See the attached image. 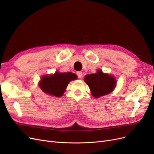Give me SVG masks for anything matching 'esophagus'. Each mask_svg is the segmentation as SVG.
<instances>
[{
    "label": "esophagus",
    "instance_id": "34e87169",
    "mask_svg": "<svg viewBox=\"0 0 154 154\" xmlns=\"http://www.w3.org/2000/svg\"><path fill=\"white\" fill-rule=\"evenodd\" d=\"M76 74H77V76H78V78H81L82 77V72L81 71H79V72H77Z\"/></svg>",
    "mask_w": 154,
    "mask_h": 154
}]
</instances>
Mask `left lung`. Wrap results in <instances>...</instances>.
<instances>
[{
  "label": "left lung",
  "instance_id": "obj_1",
  "mask_svg": "<svg viewBox=\"0 0 154 154\" xmlns=\"http://www.w3.org/2000/svg\"><path fill=\"white\" fill-rule=\"evenodd\" d=\"M84 80L90 88L92 95L97 98L109 94L116 85L113 76L104 74L101 70H97L95 74H87Z\"/></svg>",
  "mask_w": 154,
  "mask_h": 154
}]
</instances>
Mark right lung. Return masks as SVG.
<instances>
[{"label": "right lung", "mask_w": 154, "mask_h": 154, "mask_svg": "<svg viewBox=\"0 0 154 154\" xmlns=\"http://www.w3.org/2000/svg\"><path fill=\"white\" fill-rule=\"evenodd\" d=\"M77 76L72 72H55L53 75L44 76L40 81V87L44 92L57 97L62 96L69 83Z\"/></svg>", "instance_id": "add662e5"}]
</instances>
